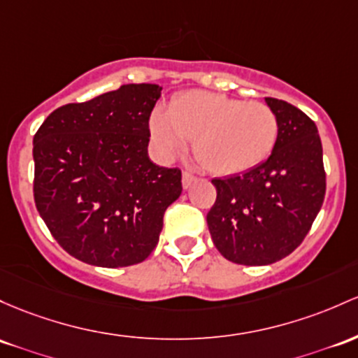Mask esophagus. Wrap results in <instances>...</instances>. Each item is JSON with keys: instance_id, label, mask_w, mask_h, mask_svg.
Masks as SVG:
<instances>
[{"instance_id": "obj_1", "label": "esophagus", "mask_w": 358, "mask_h": 358, "mask_svg": "<svg viewBox=\"0 0 358 358\" xmlns=\"http://www.w3.org/2000/svg\"><path fill=\"white\" fill-rule=\"evenodd\" d=\"M195 180H197V176H194L192 175V173H188V171H183V175H182V183H183V188H188L192 185V183L195 182Z\"/></svg>"}]
</instances>
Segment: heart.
Returning a JSON list of instances; mask_svg holds the SVG:
<instances>
[{
    "label": "heart",
    "instance_id": "b5f03b06",
    "mask_svg": "<svg viewBox=\"0 0 358 358\" xmlns=\"http://www.w3.org/2000/svg\"><path fill=\"white\" fill-rule=\"evenodd\" d=\"M149 134L163 158H173L194 139V152L215 175H236L268 158L278 120L268 105L222 93L190 90L173 96L168 110L149 117Z\"/></svg>",
    "mask_w": 358,
    "mask_h": 358
}]
</instances>
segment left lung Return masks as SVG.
I'll list each match as a JSON object with an SVG mask.
<instances>
[{"label":"left lung","mask_w":358,"mask_h":358,"mask_svg":"<svg viewBox=\"0 0 358 358\" xmlns=\"http://www.w3.org/2000/svg\"><path fill=\"white\" fill-rule=\"evenodd\" d=\"M278 120L268 159L243 175L212 180L217 199L207 214L212 241L239 265H270L292 253L324 200L323 146L316 124L284 100L265 98Z\"/></svg>","instance_id":"left-lung-1"}]
</instances>
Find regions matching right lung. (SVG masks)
<instances>
[{"mask_svg":"<svg viewBox=\"0 0 358 358\" xmlns=\"http://www.w3.org/2000/svg\"><path fill=\"white\" fill-rule=\"evenodd\" d=\"M161 86L122 85L54 110L34 136V197L71 257L105 268L136 265L156 248L182 171L148 156Z\"/></svg>","mask_w":358,"mask_h":358,"instance_id":"obj_1","label":"right lung"}]
</instances>
